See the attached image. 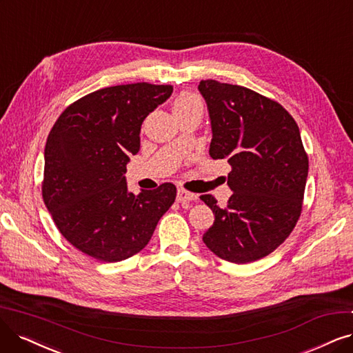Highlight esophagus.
<instances>
[{
    "label": "esophagus",
    "mask_w": 353,
    "mask_h": 353,
    "mask_svg": "<svg viewBox=\"0 0 353 353\" xmlns=\"http://www.w3.org/2000/svg\"><path fill=\"white\" fill-rule=\"evenodd\" d=\"M198 196L194 193H192V192H188V190H185V189H179L177 190V202H180V203H185V202H190V201H194L196 199Z\"/></svg>",
    "instance_id": "34e87169"
}]
</instances>
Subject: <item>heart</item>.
<instances>
[{
  "label": "heart",
  "mask_w": 353,
  "mask_h": 353,
  "mask_svg": "<svg viewBox=\"0 0 353 353\" xmlns=\"http://www.w3.org/2000/svg\"><path fill=\"white\" fill-rule=\"evenodd\" d=\"M192 109H203L202 100L193 93L180 94L174 101V113L188 112Z\"/></svg>",
  "instance_id": "b5f03b06"
}]
</instances>
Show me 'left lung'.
<instances>
[{
	"label": "left lung",
	"mask_w": 353,
	"mask_h": 353,
	"mask_svg": "<svg viewBox=\"0 0 353 353\" xmlns=\"http://www.w3.org/2000/svg\"><path fill=\"white\" fill-rule=\"evenodd\" d=\"M199 91L210 110L214 160L231 165L234 192L225 208L212 194L201 199L215 214L203 243L231 263L262 259L290 237L303 211L308 155L294 117L256 91L202 80Z\"/></svg>",
	"instance_id": "left-lung-1"
}]
</instances>
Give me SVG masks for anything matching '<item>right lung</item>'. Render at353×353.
Here are the masks:
<instances>
[{"label":"right lung","mask_w":353,"mask_h":353,"mask_svg":"<svg viewBox=\"0 0 353 353\" xmlns=\"http://www.w3.org/2000/svg\"><path fill=\"white\" fill-rule=\"evenodd\" d=\"M172 85L135 83L100 88L71 103L45 147L42 196L59 232L100 262H121L148 244L174 203L176 186L128 192L129 155L141 147L143 119Z\"/></svg>","instance_id":"add662e5"}]
</instances>
